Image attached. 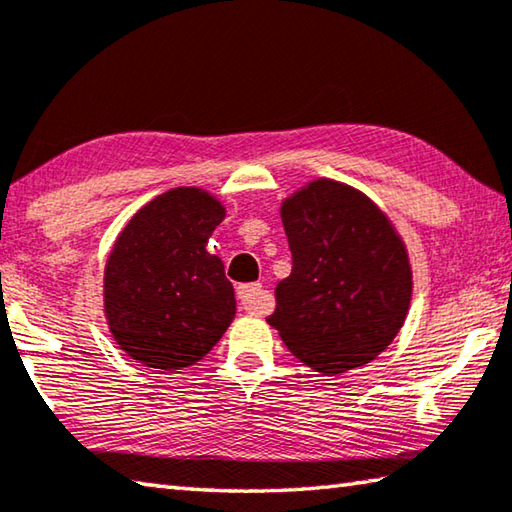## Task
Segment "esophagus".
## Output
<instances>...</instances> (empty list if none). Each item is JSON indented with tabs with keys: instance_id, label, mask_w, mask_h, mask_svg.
<instances>
[{
	"instance_id": "1",
	"label": "esophagus",
	"mask_w": 512,
	"mask_h": 512,
	"mask_svg": "<svg viewBox=\"0 0 512 512\" xmlns=\"http://www.w3.org/2000/svg\"><path fill=\"white\" fill-rule=\"evenodd\" d=\"M237 298L241 302V307L253 316H264L271 311V298L266 296L262 284H239Z\"/></svg>"
}]
</instances>
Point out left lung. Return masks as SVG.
I'll return each mask as SVG.
<instances>
[{
    "mask_svg": "<svg viewBox=\"0 0 512 512\" xmlns=\"http://www.w3.org/2000/svg\"><path fill=\"white\" fill-rule=\"evenodd\" d=\"M291 275L268 325L323 375L366 366L404 325L411 264L386 214L357 189L320 178L282 203Z\"/></svg>",
    "mask_w": 512,
    "mask_h": 512,
    "instance_id": "8db88e82",
    "label": "left lung"
}]
</instances>
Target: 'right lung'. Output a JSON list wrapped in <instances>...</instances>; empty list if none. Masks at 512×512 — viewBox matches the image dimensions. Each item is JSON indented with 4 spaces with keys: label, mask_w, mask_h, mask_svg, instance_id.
<instances>
[{
    "label": "right lung",
    "mask_w": 512,
    "mask_h": 512,
    "mask_svg": "<svg viewBox=\"0 0 512 512\" xmlns=\"http://www.w3.org/2000/svg\"><path fill=\"white\" fill-rule=\"evenodd\" d=\"M225 207L203 189L178 187L137 212L106 264L103 307L128 357L180 370L210 352L237 311L223 262L207 239Z\"/></svg>",
    "instance_id": "add662e5"
}]
</instances>
